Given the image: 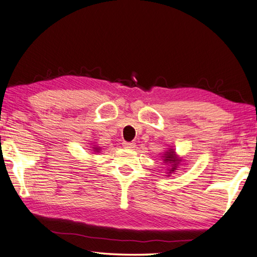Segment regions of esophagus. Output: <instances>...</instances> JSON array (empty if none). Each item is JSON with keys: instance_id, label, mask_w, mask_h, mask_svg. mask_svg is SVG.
I'll return each mask as SVG.
<instances>
[{"instance_id": "obj_1", "label": "esophagus", "mask_w": 257, "mask_h": 257, "mask_svg": "<svg viewBox=\"0 0 257 257\" xmlns=\"http://www.w3.org/2000/svg\"><path fill=\"white\" fill-rule=\"evenodd\" d=\"M122 146L124 148H127V149H133V148H135V144L134 143H129V142H123L122 143Z\"/></svg>"}]
</instances>
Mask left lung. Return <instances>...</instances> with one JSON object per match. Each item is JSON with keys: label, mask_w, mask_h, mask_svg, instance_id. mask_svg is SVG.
Returning <instances> with one entry per match:
<instances>
[{"label": "left lung", "mask_w": 257, "mask_h": 257, "mask_svg": "<svg viewBox=\"0 0 257 257\" xmlns=\"http://www.w3.org/2000/svg\"><path fill=\"white\" fill-rule=\"evenodd\" d=\"M166 156H165V160L164 162L166 163V164H173V166L174 167L169 170V173H172V172H174V170L176 169V166H177V163H179V162H177V159L175 158V152L174 150H169V152H167V154H165Z\"/></svg>", "instance_id": "obj_1"}]
</instances>
